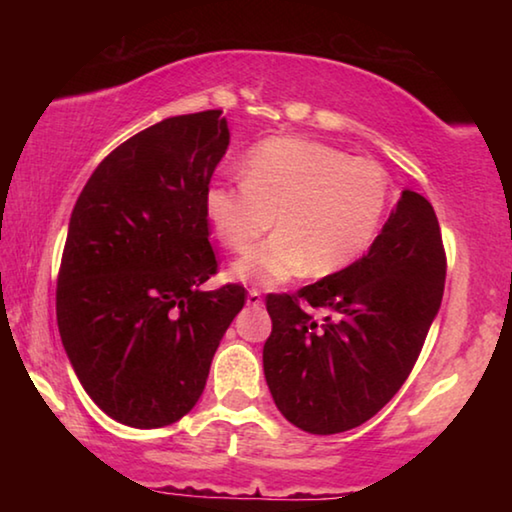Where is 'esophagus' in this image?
<instances>
[{"mask_svg": "<svg viewBox=\"0 0 512 512\" xmlns=\"http://www.w3.org/2000/svg\"><path fill=\"white\" fill-rule=\"evenodd\" d=\"M246 302H248V307H259L262 305V293H259L257 289H250Z\"/></svg>", "mask_w": 512, "mask_h": 512, "instance_id": "esophagus-1", "label": "esophagus"}]
</instances>
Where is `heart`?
<instances>
[{
  "label": "heart",
  "instance_id": "obj_1",
  "mask_svg": "<svg viewBox=\"0 0 512 512\" xmlns=\"http://www.w3.org/2000/svg\"><path fill=\"white\" fill-rule=\"evenodd\" d=\"M244 183H212L205 214L221 244L244 253L271 228L280 232L230 268L248 284L343 271L375 239L388 205V178L372 160L348 158L302 137H271L241 164Z\"/></svg>",
  "mask_w": 512,
  "mask_h": 512
}]
</instances>
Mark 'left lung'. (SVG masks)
Wrapping results in <instances>:
<instances>
[{"mask_svg": "<svg viewBox=\"0 0 512 512\" xmlns=\"http://www.w3.org/2000/svg\"><path fill=\"white\" fill-rule=\"evenodd\" d=\"M431 203L404 189L368 253L343 271L266 298L264 377L280 413L307 433L359 427L409 377L445 289ZM323 308L316 319L304 307Z\"/></svg>", "mask_w": 512, "mask_h": 512, "instance_id": "left-lung-1", "label": "left lung"}]
</instances>
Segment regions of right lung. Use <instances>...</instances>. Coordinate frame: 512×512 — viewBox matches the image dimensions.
<instances>
[{
  "label": "right lung",
  "mask_w": 512,
  "mask_h": 512,
  "mask_svg": "<svg viewBox=\"0 0 512 512\" xmlns=\"http://www.w3.org/2000/svg\"><path fill=\"white\" fill-rule=\"evenodd\" d=\"M223 110L162 119L103 160L69 219L56 289L67 359L126 427L158 429L203 395L212 357L246 302L216 273L205 189L228 151Z\"/></svg>",
  "instance_id": "right-lung-1"
}]
</instances>
